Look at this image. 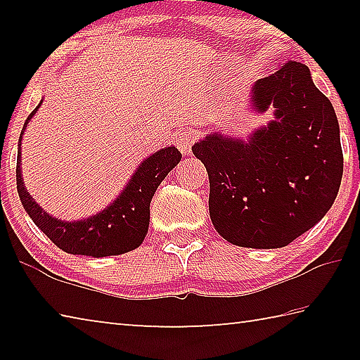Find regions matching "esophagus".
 Segmentation results:
<instances>
[{
	"instance_id": "esophagus-1",
	"label": "esophagus",
	"mask_w": 360,
	"mask_h": 360,
	"mask_svg": "<svg viewBox=\"0 0 360 360\" xmlns=\"http://www.w3.org/2000/svg\"><path fill=\"white\" fill-rule=\"evenodd\" d=\"M193 141H195V133L191 130H182L176 135V144H178V148L182 154H191Z\"/></svg>"
}]
</instances>
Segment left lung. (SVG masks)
<instances>
[{"mask_svg": "<svg viewBox=\"0 0 360 360\" xmlns=\"http://www.w3.org/2000/svg\"><path fill=\"white\" fill-rule=\"evenodd\" d=\"M252 105L276 119L241 141L206 136L192 148L210 176V216L231 245L288 246L330 210L343 176L338 120L307 65L259 79Z\"/></svg>", "mask_w": 360, "mask_h": 360, "instance_id": "8db88e82", "label": "left lung"}]
</instances>
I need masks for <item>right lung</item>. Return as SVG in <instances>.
<instances>
[{"label":"right lung","mask_w":360,"mask_h":360,"mask_svg":"<svg viewBox=\"0 0 360 360\" xmlns=\"http://www.w3.org/2000/svg\"><path fill=\"white\" fill-rule=\"evenodd\" d=\"M41 103L36 106L23 125L22 135L25 131L28 120L38 111ZM181 152L172 148L162 149L141 163L136 173L131 176L125 191L119 195L115 202L92 216L77 222H63L53 219L38 206L25 191L20 173V143L17 154V192L22 205L32 221L44 231L47 238L62 251L68 254L92 255V257H106L133 251L141 245L149 227V206L157 187L167 178V174L181 162Z\"/></svg>","instance_id":"1"}]
</instances>
